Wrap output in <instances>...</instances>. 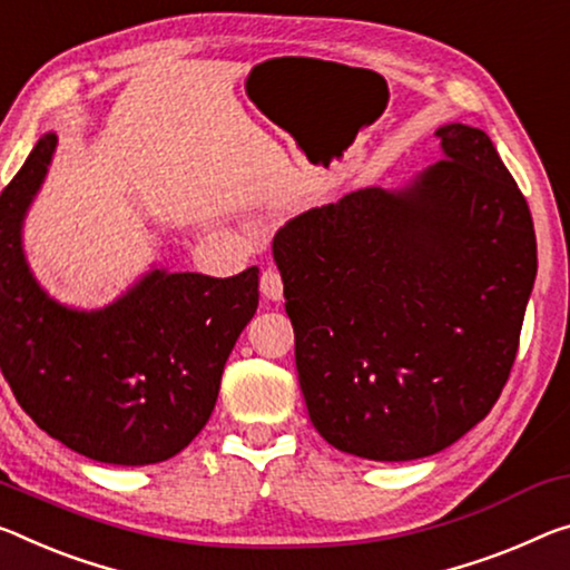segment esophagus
<instances>
[{
    "mask_svg": "<svg viewBox=\"0 0 570 570\" xmlns=\"http://www.w3.org/2000/svg\"><path fill=\"white\" fill-rule=\"evenodd\" d=\"M261 294H264L268 302L284 299V282H282V276H278V271H274V268L264 271V276H261Z\"/></svg>",
    "mask_w": 570,
    "mask_h": 570,
    "instance_id": "esophagus-1",
    "label": "esophagus"
}]
</instances>
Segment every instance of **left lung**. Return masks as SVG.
Returning a JSON list of instances; mask_svg holds the SVG:
<instances>
[{"label": "left lung", "mask_w": 570, "mask_h": 570, "mask_svg": "<svg viewBox=\"0 0 570 570\" xmlns=\"http://www.w3.org/2000/svg\"><path fill=\"white\" fill-rule=\"evenodd\" d=\"M401 187L312 207L274 238L314 429L373 462L439 454L500 399L538 274L528 203L492 139L436 129Z\"/></svg>", "instance_id": "8db88e82"}]
</instances>
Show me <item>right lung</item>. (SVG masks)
<instances>
[{"label":"right lung","mask_w":570,"mask_h":570,"mask_svg":"<svg viewBox=\"0 0 570 570\" xmlns=\"http://www.w3.org/2000/svg\"><path fill=\"white\" fill-rule=\"evenodd\" d=\"M58 134H42L0 195V367L24 413L94 462L144 466L183 451L210 419L225 360L258 306L238 276L151 268L101 309L60 304L24 256L27 210Z\"/></svg>","instance_id":"add662e5"}]
</instances>
